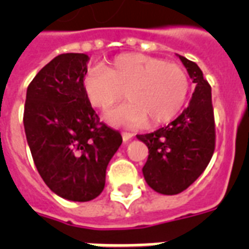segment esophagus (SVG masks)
Returning a JSON list of instances; mask_svg holds the SVG:
<instances>
[{
    "instance_id": "1",
    "label": "esophagus",
    "mask_w": 249,
    "mask_h": 249,
    "mask_svg": "<svg viewBox=\"0 0 249 249\" xmlns=\"http://www.w3.org/2000/svg\"><path fill=\"white\" fill-rule=\"evenodd\" d=\"M133 133H129V132H123V140H124V142H128V141H130L133 138Z\"/></svg>"
}]
</instances>
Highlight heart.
Wrapping results in <instances>:
<instances>
[{
  "label": "heart",
  "instance_id": "obj_1",
  "mask_svg": "<svg viewBox=\"0 0 249 249\" xmlns=\"http://www.w3.org/2000/svg\"><path fill=\"white\" fill-rule=\"evenodd\" d=\"M85 93L94 107L109 109L129 102L108 120L119 125H159L182 109L190 91L187 72L179 64L143 54H123L107 67L91 68L84 80Z\"/></svg>",
  "mask_w": 249,
  "mask_h": 249
}]
</instances>
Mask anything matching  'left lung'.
I'll return each mask as SVG.
<instances>
[{"instance_id": "8db88e82", "label": "left lung", "mask_w": 249, "mask_h": 249, "mask_svg": "<svg viewBox=\"0 0 249 249\" xmlns=\"http://www.w3.org/2000/svg\"><path fill=\"white\" fill-rule=\"evenodd\" d=\"M196 88L190 105L164 128L137 138L148 147L142 168L144 179L156 193L176 195L193 185L212 159L216 125L212 91L196 63L179 55Z\"/></svg>"}]
</instances>
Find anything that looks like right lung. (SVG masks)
<instances>
[{
  "label": "right lung",
  "instance_id": "obj_1",
  "mask_svg": "<svg viewBox=\"0 0 249 249\" xmlns=\"http://www.w3.org/2000/svg\"><path fill=\"white\" fill-rule=\"evenodd\" d=\"M88 55L55 56L31 81L25 98L27 142L41 178L56 195L93 200L120 147V132L99 120L84 88Z\"/></svg>",
  "mask_w": 249,
  "mask_h": 249
}]
</instances>
